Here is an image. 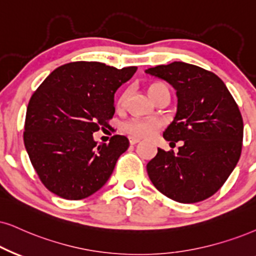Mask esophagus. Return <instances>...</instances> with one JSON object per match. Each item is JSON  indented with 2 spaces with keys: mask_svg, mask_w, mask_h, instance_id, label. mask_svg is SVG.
Instances as JSON below:
<instances>
[{
  "mask_svg": "<svg viewBox=\"0 0 256 256\" xmlns=\"http://www.w3.org/2000/svg\"><path fill=\"white\" fill-rule=\"evenodd\" d=\"M128 140H130V144L131 145H134V144L139 143V142H140V139L136 138V137H130V138H128Z\"/></svg>",
  "mask_w": 256,
  "mask_h": 256,
  "instance_id": "obj_1",
  "label": "esophagus"
}]
</instances>
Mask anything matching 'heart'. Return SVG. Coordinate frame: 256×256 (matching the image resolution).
Masks as SVG:
<instances>
[{
    "label": "heart",
    "instance_id": "heart-1",
    "mask_svg": "<svg viewBox=\"0 0 256 256\" xmlns=\"http://www.w3.org/2000/svg\"><path fill=\"white\" fill-rule=\"evenodd\" d=\"M160 87H164L163 84H151L148 87V92L151 98H154V93L157 92ZM126 94L120 96L118 99V106L122 108L125 104ZM162 126V122L160 119L156 118H132L130 120L125 122L122 124V128L125 134L132 136V137H139V138H148L154 136L156 132L160 130Z\"/></svg>",
    "mask_w": 256,
    "mask_h": 256
}]
</instances>
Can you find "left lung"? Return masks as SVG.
<instances>
[{
	"label": "left lung",
	"instance_id": "1",
	"mask_svg": "<svg viewBox=\"0 0 256 256\" xmlns=\"http://www.w3.org/2000/svg\"><path fill=\"white\" fill-rule=\"evenodd\" d=\"M176 90V117L163 132L178 152L158 148L146 166L157 190L180 203H196L218 192L241 156L244 120L227 86L216 74L174 61L145 70Z\"/></svg>",
	"mask_w": 256,
	"mask_h": 256
}]
</instances>
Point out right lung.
Here are the masks:
<instances>
[{
    "instance_id": "1",
    "label": "right lung",
    "mask_w": 256,
    "mask_h": 256,
    "mask_svg": "<svg viewBox=\"0 0 256 256\" xmlns=\"http://www.w3.org/2000/svg\"><path fill=\"white\" fill-rule=\"evenodd\" d=\"M137 67L118 70L76 61L54 70L32 96L24 140L41 182L66 200H82L105 186L128 139L116 134L98 144L93 134L108 126L114 93Z\"/></svg>"
}]
</instances>
